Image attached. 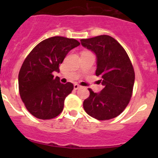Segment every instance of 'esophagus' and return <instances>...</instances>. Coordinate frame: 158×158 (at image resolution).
Segmentation results:
<instances>
[{
  "instance_id": "obj_1",
  "label": "esophagus",
  "mask_w": 158,
  "mask_h": 158,
  "mask_svg": "<svg viewBox=\"0 0 158 158\" xmlns=\"http://www.w3.org/2000/svg\"><path fill=\"white\" fill-rule=\"evenodd\" d=\"M73 88H74L75 90H77V89H78L79 88H80V85H77V84H75L74 85H73Z\"/></svg>"
}]
</instances>
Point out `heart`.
Returning a JSON list of instances; mask_svg holds the SVG:
<instances>
[{"label":"heart","mask_w":158,"mask_h":158,"mask_svg":"<svg viewBox=\"0 0 158 158\" xmlns=\"http://www.w3.org/2000/svg\"><path fill=\"white\" fill-rule=\"evenodd\" d=\"M88 52V51H85V52H83V53H87Z\"/></svg>","instance_id":"b5f03b06"}]
</instances>
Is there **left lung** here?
<instances>
[{
	"mask_svg": "<svg viewBox=\"0 0 158 158\" xmlns=\"http://www.w3.org/2000/svg\"><path fill=\"white\" fill-rule=\"evenodd\" d=\"M81 43L96 54V75L104 87L99 93L89 89L90 95L84 101V109L98 120L115 118L126 108L132 96L135 71L131 60L123 47L109 35L83 39Z\"/></svg>",
	"mask_w": 158,
	"mask_h": 158,
	"instance_id": "obj_1",
	"label": "left lung"
}]
</instances>
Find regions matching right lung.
Instances as JSON below:
<instances>
[{
    "mask_svg": "<svg viewBox=\"0 0 158 158\" xmlns=\"http://www.w3.org/2000/svg\"><path fill=\"white\" fill-rule=\"evenodd\" d=\"M80 45L74 39L54 36L40 42L25 58L18 77L19 91L27 111L40 119H51L62 112L65 99L73 89L62 84L53 72L69 51Z\"/></svg>",
    "mask_w": 158,
    "mask_h": 158,
    "instance_id": "1",
    "label": "right lung"
}]
</instances>
